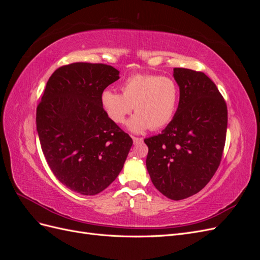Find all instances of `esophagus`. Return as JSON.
Returning <instances> with one entry per match:
<instances>
[{"label":"esophagus","instance_id":"esophagus-1","mask_svg":"<svg viewBox=\"0 0 260 260\" xmlns=\"http://www.w3.org/2000/svg\"><path fill=\"white\" fill-rule=\"evenodd\" d=\"M132 140H133V143H135V144H137V143H141V142H143V139H142V138L132 137Z\"/></svg>","mask_w":260,"mask_h":260}]
</instances>
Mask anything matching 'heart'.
Returning a JSON list of instances; mask_svg holds the SVG:
<instances>
[{"label": "heart", "instance_id": "1", "mask_svg": "<svg viewBox=\"0 0 260 260\" xmlns=\"http://www.w3.org/2000/svg\"><path fill=\"white\" fill-rule=\"evenodd\" d=\"M121 91L122 94L105 89L100 96L101 106L116 123H123L135 106L137 113L128 121V129L132 132L161 128L176 113L179 88L169 77L133 75L123 81Z\"/></svg>", "mask_w": 260, "mask_h": 260}]
</instances>
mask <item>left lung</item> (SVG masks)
Wrapping results in <instances>:
<instances>
[{"label": "left lung", "mask_w": 260, "mask_h": 260, "mask_svg": "<svg viewBox=\"0 0 260 260\" xmlns=\"http://www.w3.org/2000/svg\"><path fill=\"white\" fill-rule=\"evenodd\" d=\"M180 99L160 135L145 139L146 168L155 187L180 201L199 193L217 171L225 143L228 109L216 84L201 72L174 68Z\"/></svg>", "instance_id": "8db88e82"}]
</instances>
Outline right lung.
I'll list each match as a JSON object with an SVG mask.
<instances>
[{
	"label": "right lung",
	"instance_id": "add662e5",
	"mask_svg": "<svg viewBox=\"0 0 260 260\" xmlns=\"http://www.w3.org/2000/svg\"><path fill=\"white\" fill-rule=\"evenodd\" d=\"M118 79L119 72L104 64L59 67L37 107L46 161L62 184L82 195H95L113 182L133 143L101 106V93Z\"/></svg>",
	"mask_w": 260,
	"mask_h": 260
}]
</instances>
